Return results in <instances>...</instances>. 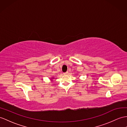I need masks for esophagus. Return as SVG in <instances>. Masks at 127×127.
<instances>
[{
	"label": "esophagus",
	"mask_w": 127,
	"mask_h": 127,
	"mask_svg": "<svg viewBox=\"0 0 127 127\" xmlns=\"http://www.w3.org/2000/svg\"><path fill=\"white\" fill-rule=\"evenodd\" d=\"M68 74V72H65V73H64V75H67Z\"/></svg>",
	"instance_id": "1"
}]
</instances>
